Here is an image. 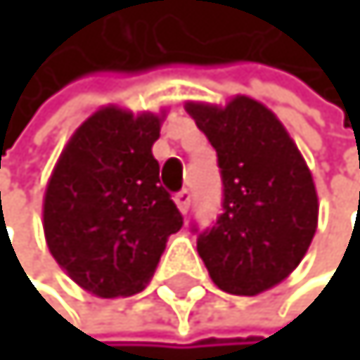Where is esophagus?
I'll list each match as a JSON object with an SVG mask.
<instances>
[{
  "mask_svg": "<svg viewBox=\"0 0 360 360\" xmlns=\"http://www.w3.org/2000/svg\"><path fill=\"white\" fill-rule=\"evenodd\" d=\"M176 205H178V210L182 214H187L189 212V205H191V191L189 189H182L176 193Z\"/></svg>",
  "mask_w": 360,
  "mask_h": 360,
  "instance_id": "34e87169",
  "label": "esophagus"
}]
</instances>
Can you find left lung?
I'll list each match as a JSON object with an SVG mask.
<instances>
[{"instance_id": "8db88e82", "label": "left lung", "mask_w": 360, "mask_h": 360, "mask_svg": "<svg viewBox=\"0 0 360 360\" xmlns=\"http://www.w3.org/2000/svg\"><path fill=\"white\" fill-rule=\"evenodd\" d=\"M216 148L223 214L198 232L212 282L232 295H257L295 271L318 227V193L304 158L271 110L250 96L225 108L187 103Z\"/></svg>"}]
</instances>
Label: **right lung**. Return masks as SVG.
<instances>
[{"label":"right lung","mask_w":360,"mask_h":360,"mask_svg":"<svg viewBox=\"0 0 360 360\" xmlns=\"http://www.w3.org/2000/svg\"><path fill=\"white\" fill-rule=\"evenodd\" d=\"M162 117L101 108L72 135L44 191V236L58 266L98 297L139 293L182 214L160 184Z\"/></svg>","instance_id":"add662e5"}]
</instances>
